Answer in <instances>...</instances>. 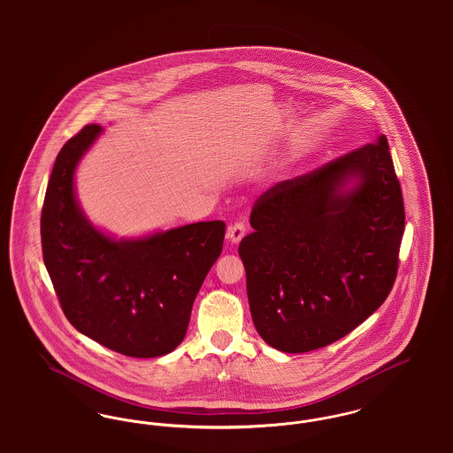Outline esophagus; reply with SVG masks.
<instances>
[{
  "label": "esophagus",
  "instance_id": "esophagus-1",
  "mask_svg": "<svg viewBox=\"0 0 453 453\" xmlns=\"http://www.w3.org/2000/svg\"><path fill=\"white\" fill-rule=\"evenodd\" d=\"M246 234V226L242 222H236L227 229V239L231 244H237Z\"/></svg>",
  "mask_w": 453,
  "mask_h": 453
}]
</instances>
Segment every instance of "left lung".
Listing matches in <instances>:
<instances>
[{"label": "left lung", "mask_w": 453, "mask_h": 453, "mask_svg": "<svg viewBox=\"0 0 453 453\" xmlns=\"http://www.w3.org/2000/svg\"><path fill=\"white\" fill-rule=\"evenodd\" d=\"M239 244L251 318L285 353L331 345L373 314L395 280L404 203L386 135L277 183Z\"/></svg>", "instance_id": "8db88e82"}]
</instances>
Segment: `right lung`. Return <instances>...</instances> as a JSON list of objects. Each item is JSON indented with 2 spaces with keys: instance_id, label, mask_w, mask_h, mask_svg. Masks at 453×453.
Masks as SVG:
<instances>
[{
  "instance_id": "add662e5",
  "label": "right lung",
  "mask_w": 453,
  "mask_h": 453,
  "mask_svg": "<svg viewBox=\"0 0 453 453\" xmlns=\"http://www.w3.org/2000/svg\"><path fill=\"white\" fill-rule=\"evenodd\" d=\"M102 132L87 126L56 157L41 217L43 263L80 333L127 357H161L187 334L226 224L195 222L120 239L96 227L80 205L74 173Z\"/></svg>"
}]
</instances>
